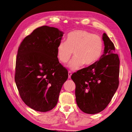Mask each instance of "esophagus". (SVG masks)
<instances>
[{
  "instance_id": "1",
  "label": "esophagus",
  "mask_w": 132,
  "mask_h": 132,
  "mask_svg": "<svg viewBox=\"0 0 132 132\" xmlns=\"http://www.w3.org/2000/svg\"><path fill=\"white\" fill-rule=\"evenodd\" d=\"M71 74H71V73L70 72V71H69V72H68V78H69V79L71 78Z\"/></svg>"
}]
</instances>
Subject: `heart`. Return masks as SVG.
I'll use <instances>...</instances> for the list:
<instances>
[{
	"mask_svg": "<svg viewBox=\"0 0 132 132\" xmlns=\"http://www.w3.org/2000/svg\"><path fill=\"white\" fill-rule=\"evenodd\" d=\"M103 41L100 36L90 32L77 30L68 33L66 41H60L57 47L59 61L65 63L71 55L74 57L68 64L71 70H77L84 64L91 66L96 63L102 56Z\"/></svg>",
	"mask_w": 132,
	"mask_h": 132,
	"instance_id": "obj_1",
	"label": "heart"
}]
</instances>
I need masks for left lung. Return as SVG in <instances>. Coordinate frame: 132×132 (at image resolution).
Instances as JSON below:
<instances>
[{"instance_id": "8db88e82", "label": "left lung", "mask_w": 132, "mask_h": 132, "mask_svg": "<svg viewBox=\"0 0 132 132\" xmlns=\"http://www.w3.org/2000/svg\"><path fill=\"white\" fill-rule=\"evenodd\" d=\"M104 53L94 64L73 73L76 101L87 114L100 112L109 104L119 85V59L114 44L106 34L102 36Z\"/></svg>"}]
</instances>
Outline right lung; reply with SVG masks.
Segmentation results:
<instances>
[{
  "label": "right lung",
  "instance_id": "add662e5",
  "mask_svg": "<svg viewBox=\"0 0 132 132\" xmlns=\"http://www.w3.org/2000/svg\"><path fill=\"white\" fill-rule=\"evenodd\" d=\"M63 35L57 28L43 26L26 36L19 47L15 83L22 100L35 111L52 110L68 78L57 57V47Z\"/></svg>",
  "mask_w": 132,
  "mask_h": 132
}]
</instances>
